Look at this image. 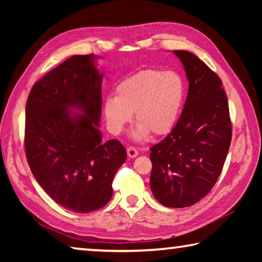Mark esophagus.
<instances>
[{
  "instance_id": "1",
  "label": "esophagus",
  "mask_w": 262,
  "mask_h": 262,
  "mask_svg": "<svg viewBox=\"0 0 262 262\" xmlns=\"http://www.w3.org/2000/svg\"><path fill=\"white\" fill-rule=\"evenodd\" d=\"M127 154H128V156H129L130 158H135L137 155H139V151H137L136 148L129 147V148H127Z\"/></svg>"
}]
</instances>
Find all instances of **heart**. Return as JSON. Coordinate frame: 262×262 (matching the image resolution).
<instances>
[{
  "label": "heart",
  "mask_w": 262,
  "mask_h": 262,
  "mask_svg": "<svg viewBox=\"0 0 262 262\" xmlns=\"http://www.w3.org/2000/svg\"><path fill=\"white\" fill-rule=\"evenodd\" d=\"M185 94L184 79L173 70H141L118 84L115 97L104 100L106 125L112 134H121L135 112L139 123L132 133L133 140H147L150 133L165 135L178 121Z\"/></svg>",
  "instance_id": "1"
}]
</instances>
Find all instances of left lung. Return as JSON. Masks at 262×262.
<instances>
[{"instance_id": "8db88e82", "label": "left lung", "mask_w": 262, "mask_h": 262, "mask_svg": "<svg viewBox=\"0 0 262 262\" xmlns=\"http://www.w3.org/2000/svg\"><path fill=\"white\" fill-rule=\"evenodd\" d=\"M184 66L188 94L183 113L165 139L150 148V188L168 208H185L214 187L231 143V120L222 81L187 51H173Z\"/></svg>"}]
</instances>
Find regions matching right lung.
Listing matches in <instances>:
<instances>
[{"instance_id": "obj_1", "label": "right lung", "mask_w": 262, "mask_h": 262, "mask_svg": "<svg viewBox=\"0 0 262 262\" xmlns=\"http://www.w3.org/2000/svg\"><path fill=\"white\" fill-rule=\"evenodd\" d=\"M98 56L74 55L34 84L25 108V154L34 178L57 205L98 210L127 152L118 140L101 142Z\"/></svg>"}]
</instances>
